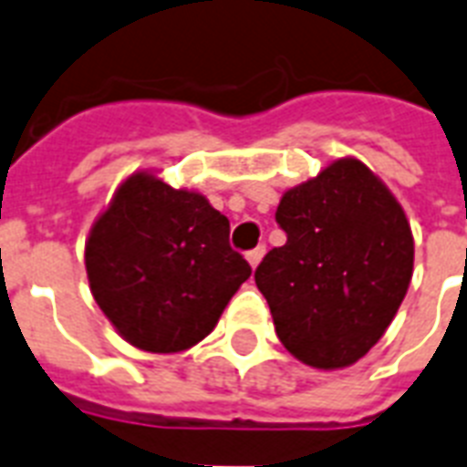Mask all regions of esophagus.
Wrapping results in <instances>:
<instances>
[{
	"label": "esophagus",
	"mask_w": 467,
	"mask_h": 467,
	"mask_svg": "<svg viewBox=\"0 0 467 467\" xmlns=\"http://www.w3.org/2000/svg\"><path fill=\"white\" fill-rule=\"evenodd\" d=\"M264 254H266V246L264 244L256 246V249H252V252H246V261H249V266L252 268L259 266V261L264 259Z\"/></svg>",
	"instance_id": "obj_1"
}]
</instances>
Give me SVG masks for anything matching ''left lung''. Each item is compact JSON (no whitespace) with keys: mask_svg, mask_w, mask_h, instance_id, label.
<instances>
[{"mask_svg":"<svg viewBox=\"0 0 467 467\" xmlns=\"http://www.w3.org/2000/svg\"><path fill=\"white\" fill-rule=\"evenodd\" d=\"M287 242L254 280L280 343L317 369L365 358L396 317L412 278L410 223L365 162L340 158L287 189L275 211Z\"/></svg>","mask_w":467,"mask_h":467,"instance_id":"1","label":"left lung"}]
</instances>
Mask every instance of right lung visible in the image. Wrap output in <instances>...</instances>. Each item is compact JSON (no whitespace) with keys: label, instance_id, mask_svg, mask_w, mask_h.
<instances>
[{"label":"right lung","instance_id":"obj_1","mask_svg":"<svg viewBox=\"0 0 467 467\" xmlns=\"http://www.w3.org/2000/svg\"><path fill=\"white\" fill-rule=\"evenodd\" d=\"M86 273L127 343L180 352L213 331L252 266L230 246V221L206 196L136 172L90 227Z\"/></svg>","mask_w":467,"mask_h":467}]
</instances>
